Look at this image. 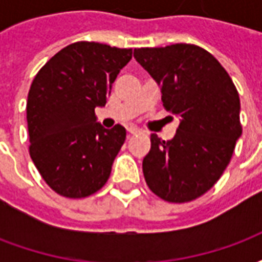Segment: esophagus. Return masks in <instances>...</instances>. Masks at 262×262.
Wrapping results in <instances>:
<instances>
[{"label":"esophagus","mask_w":262,"mask_h":262,"mask_svg":"<svg viewBox=\"0 0 262 262\" xmlns=\"http://www.w3.org/2000/svg\"><path fill=\"white\" fill-rule=\"evenodd\" d=\"M127 132H129V135H132V136H135V135H139V133H140V130H139L137 127H135V126H130V127L127 129Z\"/></svg>","instance_id":"obj_1"}]
</instances>
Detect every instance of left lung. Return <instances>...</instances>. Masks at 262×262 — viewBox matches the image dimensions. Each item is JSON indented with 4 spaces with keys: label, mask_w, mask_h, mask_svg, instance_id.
Listing matches in <instances>:
<instances>
[{
    "label": "left lung",
    "mask_w": 262,
    "mask_h": 262,
    "mask_svg": "<svg viewBox=\"0 0 262 262\" xmlns=\"http://www.w3.org/2000/svg\"><path fill=\"white\" fill-rule=\"evenodd\" d=\"M135 59L159 82L165 111L181 118L172 140L150 137L143 159L146 184L167 202H191L219 181L242 136L237 88L196 45L135 49Z\"/></svg>",
    "instance_id": "1"
}]
</instances>
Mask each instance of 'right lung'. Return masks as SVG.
Here are the masks:
<instances>
[{
	"label": "right lung",
	"mask_w": 262,
	"mask_h": 262,
	"mask_svg": "<svg viewBox=\"0 0 262 262\" xmlns=\"http://www.w3.org/2000/svg\"><path fill=\"white\" fill-rule=\"evenodd\" d=\"M130 59L132 49L75 42L54 54L32 81L26 102L29 154L61 196L86 198L108 181L126 130L97 123L95 108L106 103Z\"/></svg>",
	"instance_id": "add662e5"
}]
</instances>
